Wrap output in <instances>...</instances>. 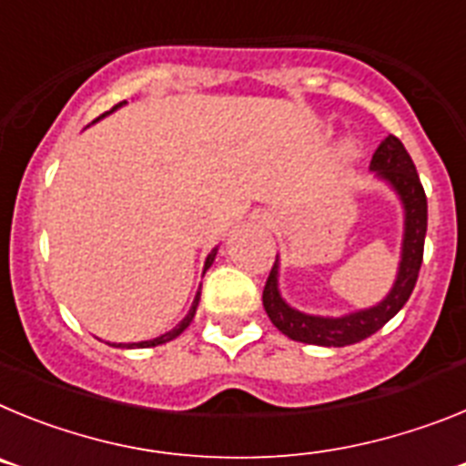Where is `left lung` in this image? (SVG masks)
<instances>
[{
  "instance_id": "8db88e82",
  "label": "left lung",
  "mask_w": 466,
  "mask_h": 466,
  "mask_svg": "<svg viewBox=\"0 0 466 466\" xmlns=\"http://www.w3.org/2000/svg\"><path fill=\"white\" fill-rule=\"evenodd\" d=\"M371 170H376L382 179L392 184L399 193L406 212L403 221V249L399 275L392 291L387 294L382 303L369 310L352 312L345 317H315L289 308L278 291V258L270 268L266 287H263V308L268 312L270 322L291 340L310 345H324V348H345V345L360 343L369 339L378 329L385 327L413 294L418 282L420 266H422V252H425L427 236V196L420 184L418 170L401 139L390 135L378 144L376 154L371 158Z\"/></svg>"
}]
</instances>
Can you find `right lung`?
<instances>
[{
	"mask_svg": "<svg viewBox=\"0 0 466 466\" xmlns=\"http://www.w3.org/2000/svg\"><path fill=\"white\" fill-rule=\"evenodd\" d=\"M121 105H126V102H118L116 106H121ZM116 106H111L109 111H114L116 109ZM109 111H105V114H109ZM214 257H217V249H212V252H209V257H208V261H205V270L209 268V266H212V261H214ZM198 300H200V294L196 296V300H193V306H191V310H188V315L184 317L182 322L177 324L175 329H172V331H167V333H163V336H158V339H154V340H142V343H130V345H121L118 343L116 348H156V345H163V343H167V340H172V339H177V336H179V333L184 331V329L188 327V324L193 322V315H196V308H198Z\"/></svg>",
	"mask_w": 466,
	"mask_h": 466,
	"instance_id": "obj_1",
	"label": "right lung"
}]
</instances>
